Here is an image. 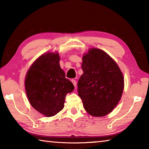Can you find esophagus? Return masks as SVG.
Here are the masks:
<instances>
[{"mask_svg": "<svg viewBox=\"0 0 149 149\" xmlns=\"http://www.w3.org/2000/svg\"><path fill=\"white\" fill-rule=\"evenodd\" d=\"M72 84H74V87H76V85H77V83H76V81H75V79H72Z\"/></svg>", "mask_w": 149, "mask_h": 149, "instance_id": "34e87169", "label": "esophagus"}]
</instances>
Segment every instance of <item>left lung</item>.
I'll list each match as a JSON object with an SVG mask.
<instances>
[{
  "instance_id": "8db88e82",
  "label": "left lung",
  "mask_w": 149,
  "mask_h": 149,
  "mask_svg": "<svg viewBox=\"0 0 149 149\" xmlns=\"http://www.w3.org/2000/svg\"><path fill=\"white\" fill-rule=\"evenodd\" d=\"M83 74L78 81V95L90 115L102 117L112 112L124 87L122 72L103 50L92 48L82 58Z\"/></svg>"
}]
</instances>
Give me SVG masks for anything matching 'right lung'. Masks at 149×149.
Here are the masks:
<instances>
[{
    "label": "right lung",
    "mask_w": 149,
    "mask_h": 149,
    "mask_svg": "<svg viewBox=\"0 0 149 149\" xmlns=\"http://www.w3.org/2000/svg\"><path fill=\"white\" fill-rule=\"evenodd\" d=\"M58 52H47L33 63L25 79L31 105L46 117L53 116L64 107L65 97L74 86L60 66Z\"/></svg>",
    "instance_id": "1"
}]
</instances>
